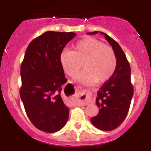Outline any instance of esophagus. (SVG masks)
<instances>
[{
	"mask_svg": "<svg viewBox=\"0 0 151 151\" xmlns=\"http://www.w3.org/2000/svg\"><path fill=\"white\" fill-rule=\"evenodd\" d=\"M91 98V92L88 90H84L79 93V96H78V100H79L80 103L83 105L88 104V103Z\"/></svg>",
	"mask_w": 151,
	"mask_h": 151,
	"instance_id": "esophagus-1",
	"label": "esophagus"
}]
</instances>
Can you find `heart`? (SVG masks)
Wrapping results in <instances>:
<instances>
[{
	"mask_svg": "<svg viewBox=\"0 0 151 151\" xmlns=\"http://www.w3.org/2000/svg\"><path fill=\"white\" fill-rule=\"evenodd\" d=\"M60 60L69 76H76L82 63L85 69L76 77V80L84 85L105 82L113 76L116 66V57L113 49L91 37L79 40L73 51H62Z\"/></svg>",
	"mask_w": 151,
	"mask_h": 151,
	"instance_id": "heart-1",
	"label": "heart"
}]
</instances>
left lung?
<instances>
[{
	"instance_id": "obj_1",
	"label": "left lung",
	"mask_w": 151,
	"mask_h": 151,
	"mask_svg": "<svg viewBox=\"0 0 151 151\" xmlns=\"http://www.w3.org/2000/svg\"><path fill=\"white\" fill-rule=\"evenodd\" d=\"M97 32L88 34L95 35ZM100 33L104 35L115 52L116 66L113 76L97 91L96 104L100 109L99 113L91 119V122L97 129L111 131L116 129L125 120L134 90L131 82V67L125 53L115 40L106 33Z\"/></svg>"
}]
</instances>
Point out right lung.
<instances>
[{
	"mask_svg": "<svg viewBox=\"0 0 151 151\" xmlns=\"http://www.w3.org/2000/svg\"><path fill=\"white\" fill-rule=\"evenodd\" d=\"M76 34L46 32L28 46L21 64L20 97L32 123L45 132L60 130L69 119V108L60 96L67 82L60 57Z\"/></svg>",
	"mask_w": 151,
	"mask_h": 151,
	"instance_id": "add662e5",
	"label": "right lung"
}]
</instances>
